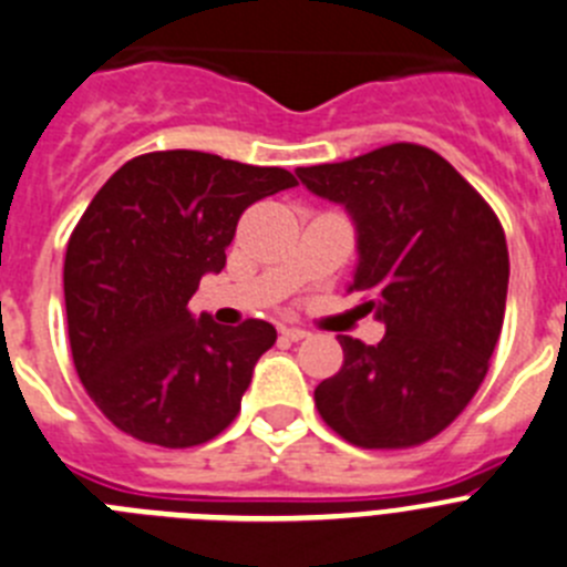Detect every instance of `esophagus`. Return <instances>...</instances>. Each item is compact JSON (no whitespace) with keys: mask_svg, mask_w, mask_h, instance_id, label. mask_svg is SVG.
Segmentation results:
<instances>
[{"mask_svg":"<svg viewBox=\"0 0 567 567\" xmlns=\"http://www.w3.org/2000/svg\"><path fill=\"white\" fill-rule=\"evenodd\" d=\"M280 338L298 343V340L309 338V332H307V329H298V327H280Z\"/></svg>","mask_w":567,"mask_h":567,"instance_id":"1","label":"esophagus"}]
</instances>
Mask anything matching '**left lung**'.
<instances>
[{
	"label": "left lung",
	"instance_id": "8db88e82",
	"mask_svg": "<svg viewBox=\"0 0 567 567\" xmlns=\"http://www.w3.org/2000/svg\"><path fill=\"white\" fill-rule=\"evenodd\" d=\"M295 175L349 213L358 235L349 292L369 295L360 309L385 323L378 346L340 334L343 365L315 389L320 417L360 449L432 440L477 394L503 329L508 247L497 215L420 144Z\"/></svg>",
	"mask_w": 567,
	"mask_h": 567
}]
</instances>
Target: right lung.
<instances>
[{
    "label": "right lung",
    "mask_w": 567,
    "mask_h": 567,
    "mask_svg": "<svg viewBox=\"0 0 567 567\" xmlns=\"http://www.w3.org/2000/svg\"><path fill=\"white\" fill-rule=\"evenodd\" d=\"M295 184L280 167L167 150L99 189L68 240L64 307L79 378L115 429L189 449L233 423L278 332L267 320L224 329L187 303L224 269L244 209Z\"/></svg>",
    "instance_id": "obj_1"
}]
</instances>
